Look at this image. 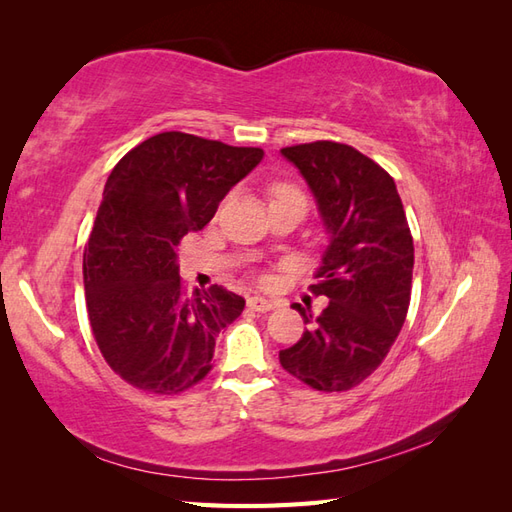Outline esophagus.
Masks as SVG:
<instances>
[{"label": "esophagus", "mask_w": 512, "mask_h": 512, "mask_svg": "<svg viewBox=\"0 0 512 512\" xmlns=\"http://www.w3.org/2000/svg\"><path fill=\"white\" fill-rule=\"evenodd\" d=\"M248 308L255 310V312H270L273 308H277L275 301H268L264 297H250L248 299Z\"/></svg>", "instance_id": "1"}]
</instances>
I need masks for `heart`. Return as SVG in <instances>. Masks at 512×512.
Instances as JSON below:
<instances>
[{
	"label": "heart",
	"mask_w": 512,
	"mask_h": 512,
	"mask_svg": "<svg viewBox=\"0 0 512 512\" xmlns=\"http://www.w3.org/2000/svg\"><path fill=\"white\" fill-rule=\"evenodd\" d=\"M273 195H275V200H281V198H288V195H301V193L297 189L288 187V184H279V187L273 189Z\"/></svg>",
	"instance_id": "obj_1"
}]
</instances>
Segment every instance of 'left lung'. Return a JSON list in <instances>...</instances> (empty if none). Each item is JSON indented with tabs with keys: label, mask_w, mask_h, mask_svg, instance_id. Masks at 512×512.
<instances>
[{
	"label": "left lung",
	"mask_w": 512,
	"mask_h": 512,
	"mask_svg": "<svg viewBox=\"0 0 512 512\" xmlns=\"http://www.w3.org/2000/svg\"><path fill=\"white\" fill-rule=\"evenodd\" d=\"M306 180L328 235L312 292L328 297L319 317L279 352L288 374L319 391H345L383 363L411 299L413 239L394 178L350 145L281 149Z\"/></svg>",
	"instance_id": "1"
}]
</instances>
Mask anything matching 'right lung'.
<instances>
[{
  "instance_id": "obj_1",
  "label": "right lung",
  "mask_w": 512,
  "mask_h": 512,
  "mask_svg": "<svg viewBox=\"0 0 512 512\" xmlns=\"http://www.w3.org/2000/svg\"><path fill=\"white\" fill-rule=\"evenodd\" d=\"M262 158L257 147L165 132L107 178L83 253L85 303L96 345L129 385L178 394L211 372L215 336L246 301L222 286L184 292L178 244Z\"/></svg>"
}]
</instances>
